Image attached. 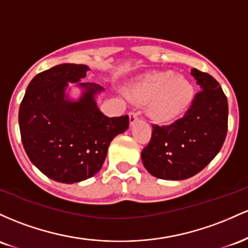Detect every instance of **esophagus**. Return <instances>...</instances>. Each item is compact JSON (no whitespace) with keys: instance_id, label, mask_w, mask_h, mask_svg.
<instances>
[{"instance_id":"obj_1","label":"esophagus","mask_w":248,"mask_h":248,"mask_svg":"<svg viewBox=\"0 0 248 248\" xmlns=\"http://www.w3.org/2000/svg\"><path fill=\"white\" fill-rule=\"evenodd\" d=\"M138 118H139L138 111H132V112H130V125L135 124L136 122L138 121Z\"/></svg>"}]
</instances>
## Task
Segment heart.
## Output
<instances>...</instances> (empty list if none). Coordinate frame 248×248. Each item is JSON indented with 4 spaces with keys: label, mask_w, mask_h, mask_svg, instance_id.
Wrapping results in <instances>:
<instances>
[{
    "label": "heart",
    "mask_w": 248,
    "mask_h": 248,
    "mask_svg": "<svg viewBox=\"0 0 248 248\" xmlns=\"http://www.w3.org/2000/svg\"><path fill=\"white\" fill-rule=\"evenodd\" d=\"M133 102L150 103L149 112L160 123H169L179 117L193 98V87L187 79L172 71L150 75L127 89Z\"/></svg>",
    "instance_id": "1"
}]
</instances>
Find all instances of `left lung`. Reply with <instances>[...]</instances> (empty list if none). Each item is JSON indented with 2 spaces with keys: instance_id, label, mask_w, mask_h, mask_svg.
Instances as JSON below:
<instances>
[{
  "instance_id": "1",
  "label": "left lung",
  "mask_w": 248,
  "mask_h": 248,
  "mask_svg": "<svg viewBox=\"0 0 248 248\" xmlns=\"http://www.w3.org/2000/svg\"><path fill=\"white\" fill-rule=\"evenodd\" d=\"M202 90L190 109L170 125H152L151 140L141 151L144 166L154 177L183 180L193 177L218 155L227 133L229 104L211 75L192 69Z\"/></svg>"
}]
</instances>
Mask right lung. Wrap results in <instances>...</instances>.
Masks as SVG:
<instances>
[{"mask_svg":"<svg viewBox=\"0 0 248 248\" xmlns=\"http://www.w3.org/2000/svg\"><path fill=\"white\" fill-rule=\"evenodd\" d=\"M84 64L64 63L32 78L18 111L22 144L31 163L55 182L74 184L102 168L111 140L129 127V116L107 117L94 96L103 88L78 83V101L65 94L68 83L87 76Z\"/></svg>","mask_w":248,"mask_h":248,"instance_id":"add662e5","label":"right lung"}]
</instances>
